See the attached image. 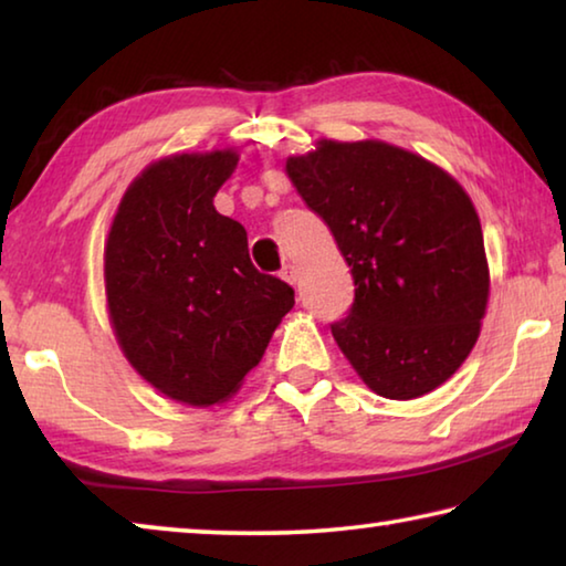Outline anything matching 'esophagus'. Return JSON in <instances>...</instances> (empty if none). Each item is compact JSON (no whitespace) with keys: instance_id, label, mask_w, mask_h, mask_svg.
Listing matches in <instances>:
<instances>
[{"instance_id":"34e87169","label":"esophagus","mask_w":566,"mask_h":566,"mask_svg":"<svg viewBox=\"0 0 566 566\" xmlns=\"http://www.w3.org/2000/svg\"><path fill=\"white\" fill-rule=\"evenodd\" d=\"M280 274H282V280L290 282V284H296V276H300V274H296V266L294 264H284Z\"/></svg>"}]
</instances>
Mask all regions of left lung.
<instances>
[{
	"label": "left lung",
	"instance_id": "left-lung-1",
	"mask_svg": "<svg viewBox=\"0 0 566 566\" xmlns=\"http://www.w3.org/2000/svg\"><path fill=\"white\" fill-rule=\"evenodd\" d=\"M286 175L352 266L354 302L332 324L371 391L415 399L469 357L490 296L472 199L432 161L385 142H332Z\"/></svg>",
	"mask_w": 566,
	"mask_h": 566
}]
</instances>
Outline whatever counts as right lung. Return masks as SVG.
<instances>
[{
    "label": "right lung",
    "instance_id": "add662e5",
    "mask_svg": "<svg viewBox=\"0 0 566 566\" xmlns=\"http://www.w3.org/2000/svg\"><path fill=\"white\" fill-rule=\"evenodd\" d=\"M237 151L175 155L124 191L104 247V286L117 342L169 399L219 405L256 367L294 290L249 260L247 229L214 195Z\"/></svg>",
    "mask_w": 566,
    "mask_h": 566
}]
</instances>
